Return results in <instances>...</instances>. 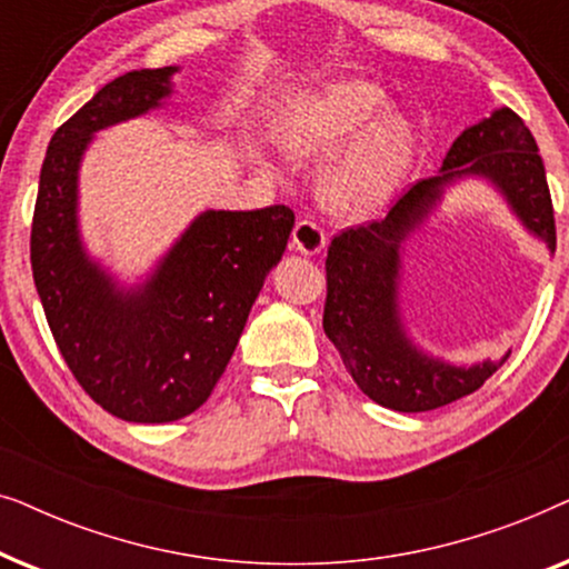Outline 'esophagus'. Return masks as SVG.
Masks as SVG:
<instances>
[{
  "label": "esophagus",
  "mask_w": 569,
  "mask_h": 569,
  "mask_svg": "<svg viewBox=\"0 0 569 569\" xmlns=\"http://www.w3.org/2000/svg\"><path fill=\"white\" fill-rule=\"evenodd\" d=\"M290 248H292V251L306 253V256L321 253L323 248H326V232L318 228L316 222L300 220L298 224H295V230H292Z\"/></svg>",
  "instance_id": "34e87169"
}]
</instances>
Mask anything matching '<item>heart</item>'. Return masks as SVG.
<instances>
[{
  "instance_id": "1",
  "label": "heart",
  "mask_w": 569,
  "mask_h": 569,
  "mask_svg": "<svg viewBox=\"0 0 569 569\" xmlns=\"http://www.w3.org/2000/svg\"><path fill=\"white\" fill-rule=\"evenodd\" d=\"M386 106V92L376 82L329 80L302 92L279 116L277 137L292 154L326 152L350 139L318 178V193L333 212H380L415 168L417 123Z\"/></svg>"
}]
</instances>
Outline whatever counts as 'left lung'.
I'll use <instances>...</instances> for the list:
<instances>
[{"label": "left lung", "instance_id": "1", "mask_svg": "<svg viewBox=\"0 0 569 569\" xmlns=\"http://www.w3.org/2000/svg\"><path fill=\"white\" fill-rule=\"evenodd\" d=\"M481 178L508 201L510 212L555 253V209L536 139L518 113L497 108L463 129L438 176L411 186L383 220L349 228L326 256L323 331L339 349L357 388L393 411H430L463 399L508 360L453 365L427 355L401 318V271L407 240L450 186Z\"/></svg>", "mask_w": 569, "mask_h": 569}]
</instances>
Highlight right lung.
<instances>
[{
	"mask_svg": "<svg viewBox=\"0 0 569 569\" xmlns=\"http://www.w3.org/2000/svg\"><path fill=\"white\" fill-rule=\"evenodd\" d=\"M178 67L137 69L100 88L51 137L38 183L30 263L46 321L88 396L127 422L197 411L236 352L295 214L207 209L137 284H121L80 236V166L92 137L173 96Z\"/></svg>",
	"mask_w": 569,
	"mask_h": 569,
	"instance_id": "right-lung-1",
	"label": "right lung"
}]
</instances>
